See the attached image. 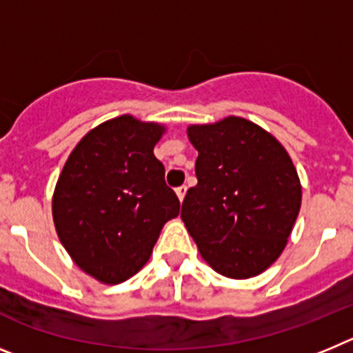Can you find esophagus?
Wrapping results in <instances>:
<instances>
[{
  "label": "esophagus",
  "mask_w": 353,
  "mask_h": 353,
  "mask_svg": "<svg viewBox=\"0 0 353 353\" xmlns=\"http://www.w3.org/2000/svg\"><path fill=\"white\" fill-rule=\"evenodd\" d=\"M185 192H187V187L185 185L176 187V196H179L180 201H183V198H185Z\"/></svg>",
  "instance_id": "1"
}]
</instances>
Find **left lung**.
<instances>
[{"label":"left lung","mask_w":353,"mask_h":353,"mask_svg":"<svg viewBox=\"0 0 353 353\" xmlns=\"http://www.w3.org/2000/svg\"><path fill=\"white\" fill-rule=\"evenodd\" d=\"M198 183L182 221L215 272L258 276L279 258L301 210L302 189L288 152L272 134L239 117L191 125Z\"/></svg>","instance_id":"8db88e82"}]
</instances>
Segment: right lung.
<instances>
[{
    "label": "right lung",
    "mask_w": 353,
    "mask_h": 353,
    "mask_svg": "<svg viewBox=\"0 0 353 353\" xmlns=\"http://www.w3.org/2000/svg\"><path fill=\"white\" fill-rule=\"evenodd\" d=\"M164 127L130 114L90 130L68 155L52 196L56 233L77 267L118 285L148 261L180 212L154 155Z\"/></svg>",
    "instance_id": "1"
}]
</instances>
